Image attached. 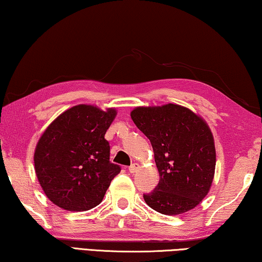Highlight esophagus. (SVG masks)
I'll return each mask as SVG.
<instances>
[{"instance_id":"1","label":"esophagus","mask_w":262,"mask_h":262,"mask_svg":"<svg viewBox=\"0 0 262 262\" xmlns=\"http://www.w3.org/2000/svg\"><path fill=\"white\" fill-rule=\"evenodd\" d=\"M138 168H139V165L135 162V164H132L130 167H128V171H130V173H136Z\"/></svg>"}]
</instances>
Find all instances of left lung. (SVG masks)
<instances>
[{
    "label": "left lung",
    "mask_w": 262,
    "mask_h": 262,
    "mask_svg": "<svg viewBox=\"0 0 262 262\" xmlns=\"http://www.w3.org/2000/svg\"><path fill=\"white\" fill-rule=\"evenodd\" d=\"M131 118L151 141L160 177L156 189L144 194L145 202L162 215L194 209L207 196L215 174V144L207 123L171 103L139 106Z\"/></svg>",
    "instance_id": "8db88e82"
}]
</instances>
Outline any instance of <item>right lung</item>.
<instances>
[{"label": "right lung", "instance_id": "1", "mask_svg": "<svg viewBox=\"0 0 262 262\" xmlns=\"http://www.w3.org/2000/svg\"><path fill=\"white\" fill-rule=\"evenodd\" d=\"M116 116L80 104L46 128L34 151V169L50 201L70 211H85L102 202L121 166L110 161L104 135Z\"/></svg>", "mask_w": 262, "mask_h": 262}]
</instances>
